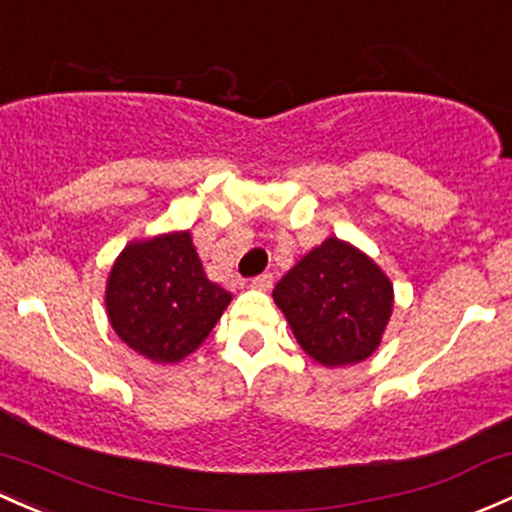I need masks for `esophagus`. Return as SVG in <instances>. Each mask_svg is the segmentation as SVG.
Instances as JSON below:
<instances>
[{
  "mask_svg": "<svg viewBox=\"0 0 512 512\" xmlns=\"http://www.w3.org/2000/svg\"><path fill=\"white\" fill-rule=\"evenodd\" d=\"M252 289H257V291H269L272 289V274H260V277H255L252 279Z\"/></svg>",
  "mask_w": 512,
  "mask_h": 512,
  "instance_id": "34e87169",
  "label": "esophagus"
}]
</instances>
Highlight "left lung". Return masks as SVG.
I'll return each mask as SVG.
<instances>
[{"label": "left lung", "instance_id": "obj_1", "mask_svg": "<svg viewBox=\"0 0 512 512\" xmlns=\"http://www.w3.org/2000/svg\"><path fill=\"white\" fill-rule=\"evenodd\" d=\"M296 342L323 367L372 357L393 313V284L367 252L325 238L272 291Z\"/></svg>", "mask_w": 512, "mask_h": 512}]
</instances>
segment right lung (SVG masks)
Wrapping results in <instances>:
<instances>
[{
  "label": "right lung",
  "mask_w": 512,
  "mask_h": 512,
  "mask_svg": "<svg viewBox=\"0 0 512 512\" xmlns=\"http://www.w3.org/2000/svg\"><path fill=\"white\" fill-rule=\"evenodd\" d=\"M233 296L206 277L189 230L131 240L106 277V316L131 350L177 364L201 345Z\"/></svg>",
  "instance_id": "right-lung-1"
}]
</instances>
